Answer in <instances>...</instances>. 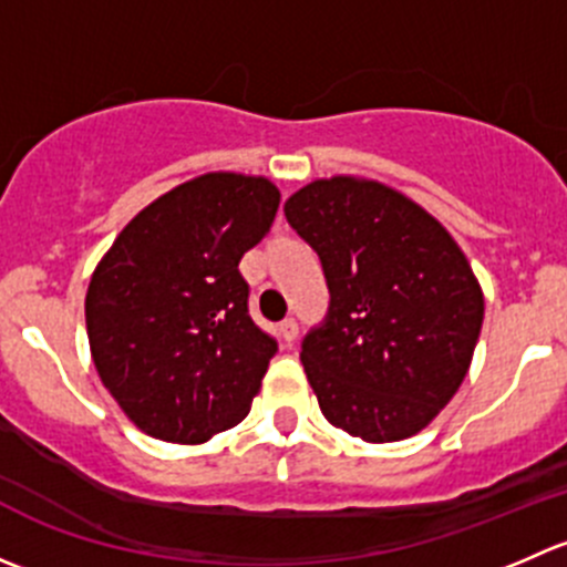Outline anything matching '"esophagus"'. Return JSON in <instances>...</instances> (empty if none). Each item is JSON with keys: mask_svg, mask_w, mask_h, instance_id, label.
<instances>
[{"mask_svg": "<svg viewBox=\"0 0 567 567\" xmlns=\"http://www.w3.org/2000/svg\"><path fill=\"white\" fill-rule=\"evenodd\" d=\"M279 337H282L285 342H293L296 337H299V323H296L293 318H288V320H282V323H279Z\"/></svg>", "mask_w": 567, "mask_h": 567, "instance_id": "obj_1", "label": "esophagus"}]
</instances>
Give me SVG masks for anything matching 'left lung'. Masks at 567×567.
<instances>
[{
  "instance_id": "obj_1",
  "label": "left lung",
  "mask_w": 567,
  "mask_h": 567,
  "mask_svg": "<svg viewBox=\"0 0 567 567\" xmlns=\"http://www.w3.org/2000/svg\"><path fill=\"white\" fill-rule=\"evenodd\" d=\"M285 216L323 262L331 307L301 346L334 427L370 444L431 425L458 392L485 299L466 255L420 203L373 177H316Z\"/></svg>"
}]
</instances>
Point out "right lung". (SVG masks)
<instances>
[{
  "label": "right lung",
  "instance_id": "obj_1",
  "mask_svg": "<svg viewBox=\"0 0 567 567\" xmlns=\"http://www.w3.org/2000/svg\"><path fill=\"white\" fill-rule=\"evenodd\" d=\"M277 208L266 175H197L145 205L95 266L93 364L147 436L203 444L249 414L279 348L249 318L238 262Z\"/></svg>",
  "mask_w": 567,
  "mask_h": 567
}]
</instances>
